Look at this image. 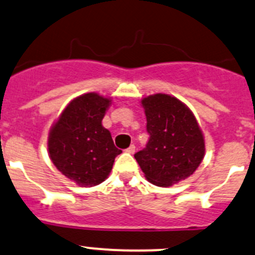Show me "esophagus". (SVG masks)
<instances>
[{"label": "esophagus", "instance_id": "1", "mask_svg": "<svg viewBox=\"0 0 255 255\" xmlns=\"http://www.w3.org/2000/svg\"><path fill=\"white\" fill-rule=\"evenodd\" d=\"M126 151L129 152V154H134V152H135V146L134 145H130L129 148L126 149Z\"/></svg>", "mask_w": 255, "mask_h": 255}]
</instances>
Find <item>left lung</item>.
Here are the masks:
<instances>
[{"mask_svg": "<svg viewBox=\"0 0 255 255\" xmlns=\"http://www.w3.org/2000/svg\"><path fill=\"white\" fill-rule=\"evenodd\" d=\"M150 138L134 155L150 183L171 187L195 172L205 155L199 123L188 106L168 94L141 99Z\"/></svg>", "mask_w": 255, "mask_h": 255, "instance_id": "1", "label": "left lung"}]
</instances>
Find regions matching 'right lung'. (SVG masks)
I'll use <instances>...</instances> for the list:
<instances>
[{"mask_svg": "<svg viewBox=\"0 0 255 255\" xmlns=\"http://www.w3.org/2000/svg\"><path fill=\"white\" fill-rule=\"evenodd\" d=\"M111 98L87 93L74 98L51 126L47 151L53 165L80 187L103 183L122 152L103 126Z\"/></svg>", "mask_w": 255, "mask_h": 255, "instance_id": "add662e5", "label": "right lung"}]
</instances>
